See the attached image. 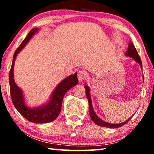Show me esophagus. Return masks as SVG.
<instances>
[{
    "label": "esophagus",
    "mask_w": 154,
    "mask_h": 154,
    "mask_svg": "<svg viewBox=\"0 0 154 154\" xmlns=\"http://www.w3.org/2000/svg\"><path fill=\"white\" fill-rule=\"evenodd\" d=\"M87 77V73H86L84 71L80 70L79 72H78V79L80 82L83 81V80H85Z\"/></svg>",
    "instance_id": "esophagus-1"
}]
</instances>
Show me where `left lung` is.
Listing matches in <instances>:
<instances>
[{
	"instance_id": "obj_1",
	"label": "left lung",
	"mask_w": 154,
	"mask_h": 154,
	"mask_svg": "<svg viewBox=\"0 0 154 154\" xmlns=\"http://www.w3.org/2000/svg\"><path fill=\"white\" fill-rule=\"evenodd\" d=\"M125 55L130 57L133 58L134 60L136 61L137 62L139 63L140 65L141 68L142 69V61H141L140 57L139 56L138 52L137 51L136 48H134V46L133 44L132 43H130L128 44V50L125 52ZM85 94L86 97H87L88 100V102H89V111H90V116L91 118L92 121L94 122L96 125H100L101 127H106V128H120L121 126H123L124 125H125L126 123L129 121V120L131 119L130 118L129 119L127 120V121L123 122L122 123H119V124H111L109 123H106L104 121H102V119H100L96 115V113H94V111L93 110V108H92V101H91V98H90V89L88 87V85H85Z\"/></svg>"
}]
</instances>
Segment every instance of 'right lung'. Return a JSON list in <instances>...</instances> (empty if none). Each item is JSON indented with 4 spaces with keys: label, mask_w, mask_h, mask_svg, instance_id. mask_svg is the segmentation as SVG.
I'll return each mask as SVG.
<instances>
[{
    "label": "right lung",
    "mask_w": 154,
    "mask_h": 154,
    "mask_svg": "<svg viewBox=\"0 0 154 154\" xmlns=\"http://www.w3.org/2000/svg\"><path fill=\"white\" fill-rule=\"evenodd\" d=\"M38 31V29L37 28L31 29L26 38L22 41V43L20 44V45L17 48L16 51L14 52L12 66L9 73V83L10 96H11L14 106L19 111V113L26 120L32 122V123H45L53 121L57 118L60 113L63 97H64L65 93L73 86L77 85L78 78L77 73H75V74L66 77L61 83H59V85L57 86L52 94L51 99L47 104L34 109L29 108L25 105L22 90L16 85L14 81L13 69L14 60H15L17 54L24 48L26 44L31 39V38Z\"/></svg>",
    "instance_id": "right-lung-1"
}]
</instances>
